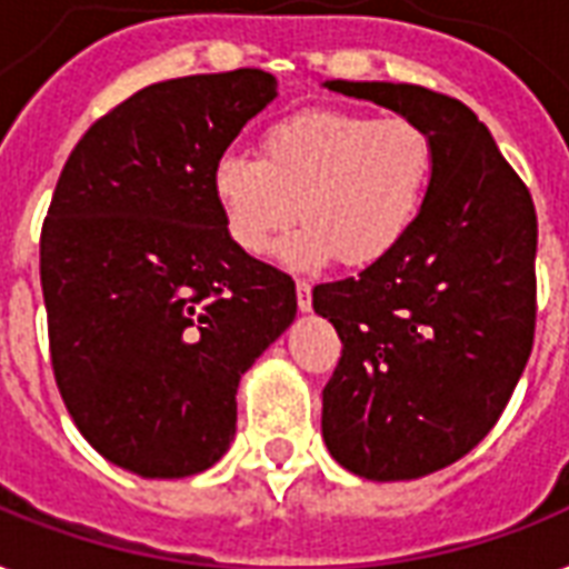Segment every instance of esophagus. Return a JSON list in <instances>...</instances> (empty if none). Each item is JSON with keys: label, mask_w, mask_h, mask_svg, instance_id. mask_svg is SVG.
<instances>
[{"label": "esophagus", "mask_w": 569, "mask_h": 569, "mask_svg": "<svg viewBox=\"0 0 569 569\" xmlns=\"http://www.w3.org/2000/svg\"><path fill=\"white\" fill-rule=\"evenodd\" d=\"M295 289H298V310L310 312L312 310V286L307 283V280H298V283H295Z\"/></svg>", "instance_id": "obj_1"}]
</instances>
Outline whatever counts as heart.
I'll return each instance as SVG.
<instances>
[{"label": "heart", "mask_w": 569, "mask_h": 569, "mask_svg": "<svg viewBox=\"0 0 569 569\" xmlns=\"http://www.w3.org/2000/svg\"><path fill=\"white\" fill-rule=\"evenodd\" d=\"M437 171L431 132L413 118L301 109L262 136V159L227 150L212 168L223 230L259 257L292 227L280 257L292 268L339 259L369 268L392 257L419 221Z\"/></svg>", "instance_id": "b5f03b06"}]
</instances>
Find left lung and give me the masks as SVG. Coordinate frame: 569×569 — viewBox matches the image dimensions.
Here are the masks:
<instances>
[{
	"label": "left lung",
	"instance_id": "8db88e82",
	"mask_svg": "<svg viewBox=\"0 0 569 569\" xmlns=\"http://www.w3.org/2000/svg\"><path fill=\"white\" fill-rule=\"evenodd\" d=\"M330 91L419 120L437 171L405 244L378 266L312 289L342 339L321 433L360 478L410 481L476 449L502 416L535 346L538 214L490 129L422 84Z\"/></svg>",
	"mask_w": 569,
	"mask_h": 569
}]
</instances>
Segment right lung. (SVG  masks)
<instances>
[{"instance_id":"add662e5","label":"right lung","mask_w":569,"mask_h":569,"mask_svg":"<svg viewBox=\"0 0 569 569\" xmlns=\"http://www.w3.org/2000/svg\"><path fill=\"white\" fill-rule=\"evenodd\" d=\"M277 79L241 67L141 88L67 156L40 230L58 392L102 458L197 476L236 433V389L298 310L292 277L223 230L212 168Z\"/></svg>"}]
</instances>
